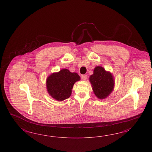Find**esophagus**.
<instances>
[{"label":"esophagus","instance_id":"1","mask_svg":"<svg viewBox=\"0 0 152 152\" xmlns=\"http://www.w3.org/2000/svg\"><path fill=\"white\" fill-rule=\"evenodd\" d=\"M87 78H88V76L86 75H83L81 76V79L83 80V81L86 80Z\"/></svg>","mask_w":152,"mask_h":152}]
</instances>
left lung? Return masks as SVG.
I'll use <instances>...</instances> for the list:
<instances>
[{"instance_id": "obj_1", "label": "left lung", "mask_w": 152, "mask_h": 152, "mask_svg": "<svg viewBox=\"0 0 152 152\" xmlns=\"http://www.w3.org/2000/svg\"><path fill=\"white\" fill-rule=\"evenodd\" d=\"M89 81L95 95L101 100L109 96L114 88L115 81L113 74L100 66L95 67Z\"/></svg>"}]
</instances>
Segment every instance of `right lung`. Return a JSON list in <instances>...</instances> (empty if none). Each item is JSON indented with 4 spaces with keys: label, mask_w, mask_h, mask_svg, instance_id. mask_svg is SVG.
I'll return each mask as SVG.
<instances>
[{
    "label": "right lung",
    "mask_w": 152,
    "mask_h": 152,
    "mask_svg": "<svg viewBox=\"0 0 152 152\" xmlns=\"http://www.w3.org/2000/svg\"><path fill=\"white\" fill-rule=\"evenodd\" d=\"M80 80V77L77 73L71 72L66 69H61L47 78V90L56 100L64 101L71 96L75 83Z\"/></svg>",
    "instance_id": "obj_1"
}]
</instances>
